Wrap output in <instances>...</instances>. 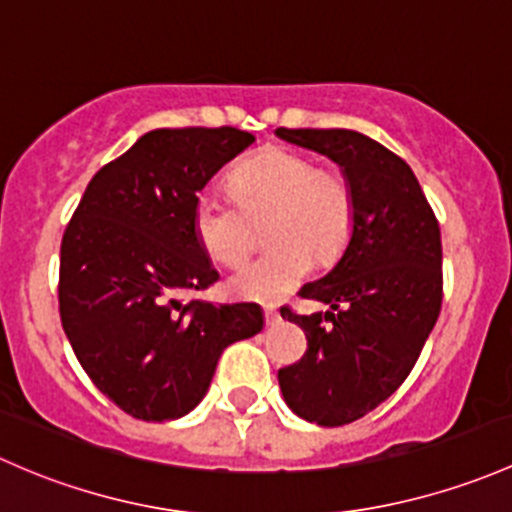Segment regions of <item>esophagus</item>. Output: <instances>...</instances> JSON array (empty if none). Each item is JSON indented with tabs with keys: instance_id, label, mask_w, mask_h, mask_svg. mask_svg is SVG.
<instances>
[{
	"instance_id": "34e87169",
	"label": "esophagus",
	"mask_w": 512,
	"mask_h": 512,
	"mask_svg": "<svg viewBox=\"0 0 512 512\" xmlns=\"http://www.w3.org/2000/svg\"><path fill=\"white\" fill-rule=\"evenodd\" d=\"M263 318H266V325H276L278 320H281V315H278L276 308H263Z\"/></svg>"
}]
</instances>
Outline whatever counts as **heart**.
I'll return each mask as SVG.
<instances>
[{
	"label": "heart",
	"mask_w": 512,
	"mask_h": 512,
	"mask_svg": "<svg viewBox=\"0 0 512 512\" xmlns=\"http://www.w3.org/2000/svg\"><path fill=\"white\" fill-rule=\"evenodd\" d=\"M233 202L204 194L192 214L202 251L221 266H236L254 246L256 226H268L273 254L241 266L229 278L231 295L276 303L310 273V256L328 263L347 244L355 224V194L342 172L291 147H266L231 172Z\"/></svg>",
	"instance_id": "obj_1"
}]
</instances>
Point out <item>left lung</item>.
Wrapping results in <instances>:
<instances>
[{
	"instance_id": "obj_1",
	"label": "left lung",
	"mask_w": 512,
	"mask_h": 512,
	"mask_svg": "<svg viewBox=\"0 0 512 512\" xmlns=\"http://www.w3.org/2000/svg\"><path fill=\"white\" fill-rule=\"evenodd\" d=\"M278 138L330 157L355 194V224L333 271L300 288L330 310L283 318L308 350L278 370L283 399L320 426L357 421L409 377L444 298L441 231L412 167L355 130L278 128Z\"/></svg>"
}]
</instances>
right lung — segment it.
I'll return each mask as SVG.
<instances>
[{
    "instance_id": "obj_1",
    "label": "right lung",
    "mask_w": 512,
    "mask_h": 512,
    "mask_svg": "<svg viewBox=\"0 0 512 512\" xmlns=\"http://www.w3.org/2000/svg\"><path fill=\"white\" fill-rule=\"evenodd\" d=\"M256 138L150 130L100 167L61 241V325L93 384L125 414L170 421L207 394L221 352L263 330L256 303H182L219 281L197 244V194Z\"/></svg>"
}]
</instances>
